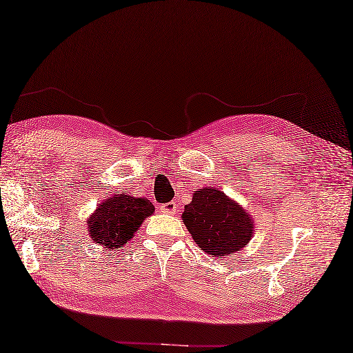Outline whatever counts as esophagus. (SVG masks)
<instances>
[{"instance_id":"1","label":"esophagus","mask_w":353,"mask_h":353,"mask_svg":"<svg viewBox=\"0 0 353 353\" xmlns=\"http://www.w3.org/2000/svg\"><path fill=\"white\" fill-rule=\"evenodd\" d=\"M161 212L168 214V215H174L177 212V203L176 201H168V203L161 205Z\"/></svg>"}]
</instances>
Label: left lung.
Wrapping results in <instances>:
<instances>
[{"instance_id": "8db88e82", "label": "left lung", "mask_w": 353, "mask_h": 353, "mask_svg": "<svg viewBox=\"0 0 353 353\" xmlns=\"http://www.w3.org/2000/svg\"><path fill=\"white\" fill-rule=\"evenodd\" d=\"M182 220L199 249L212 256H230L243 250L254 235L253 216L214 186L194 191Z\"/></svg>"}]
</instances>
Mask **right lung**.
I'll return each instance as SVG.
<instances>
[{"label": "right lung", "instance_id": "1", "mask_svg": "<svg viewBox=\"0 0 353 353\" xmlns=\"http://www.w3.org/2000/svg\"><path fill=\"white\" fill-rule=\"evenodd\" d=\"M154 206L145 197L114 194L97 205L88 219L89 238L104 250L124 249L138 234L142 221L153 215Z\"/></svg>", "mask_w": 353, "mask_h": 353}]
</instances>
